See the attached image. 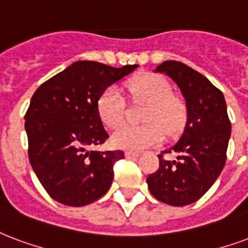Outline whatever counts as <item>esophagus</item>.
Listing matches in <instances>:
<instances>
[{"label": "esophagus", "mask_w": 248, "mask_h": 248, "mask_svg": "<svg viewBox=\"0 0 248 248\" xmlns=\"http://www.w3.org/2000/svg\"><path fill=\"white\" fill-rule=\"evenodd\" d=\"M124 155H126V157H137L139 156L140 154H139L138 151H126L124 152Z\"/></svg>", "instance_id": "1"}]
</instances>
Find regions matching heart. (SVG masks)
<instances>
[{"instance_id":"obj_1","label":"heart","mask_w":248,"mask_h":248,"mask_svg":"<svg viewBox=\"0 0 248 248\" xmlns=\"http://www.w3.org/2000/svg\"><path fill=\"white\" fill-rule=\"evenodd\" d=\"M126 91L133 102H146L140 126L124 124L111 137L115 147L143 150L160 143L164 131L168 135L184 129L189 106L184 97L173 93L166 78L157 73H144L126 84ZM97 111L102 124L114 129L124 117V101L118 87L110 85L101 92L97 100Z\"/></svg>"}]
</instances>
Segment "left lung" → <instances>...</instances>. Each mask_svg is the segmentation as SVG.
Instances as JSON below:
<instances>
[{
  "label": "left lung",
  "instance_id": "left-lung-1",
  "mask_svg": "<svg viewBox=\"0 0 248 248\" xmlns=\"http://www.w3.org/2000/svg\"><path fill=\"white\" fill-rule=\"evenodd\" d=\"M155 71L167 73L180 87L189 115L180 140L157 155L159 168L148 176L147 185L161 202L185 206L201 199L223 170L232 122L222 92L203 75L175 60Z\"/></svg>",
  "mask_w": 248,
  "mask_h": 248
}]
</instances>
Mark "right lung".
I'll return each instance as SVG.
<instances>
[{"label": "right lung", "instance_id": "1", "mask_svg": "<svg viewBox=\"0 0 248 248\" xmlns=\"http://www.w3.org/2000/svg\"><path fill=\"white\" fill-rule=\"evenodd\" d=\"M138 67L76 62L43 82L25 114L29 159L55 201L84 206L101 199L114 177L121 150L93 151L109 138L97 111L101 92Z\"/></svg>", "mask_w": 248, "mask_h": 248}]
</instances>
